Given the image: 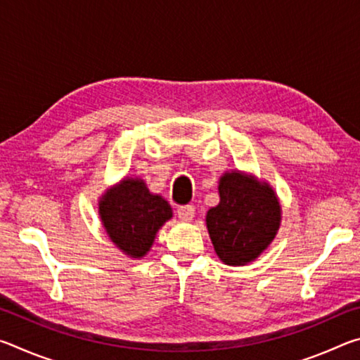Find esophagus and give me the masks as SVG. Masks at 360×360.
<instances>
[{"label": "esophagus", "mask_w": 360, "mask_h": 360, "mask_svg": "<svg viewBox=\"0 0 360 360\" xmlns=\"http://www.w3.org/2000/svg\"><path fill=\"white\" fill-rule=\"evenodd\" d=\"M178 216L181 221L184 222H191L193 216H195V208L192 205H186V206H179L178 208Z\"/></svg>", "instance_id": "1"}]
</instances>
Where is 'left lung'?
<instances>
[{
    "label": "left lung",
    "instance_id": "left-lung-1",
    "mask_svg": "<svg viewBox=\"0 0 360 360\" xmlns=\"http://www.w3.org/2000/svg\"><path fill=\"white\" fill-rule=\"evenodd\" d=\"M219 203L206 212V229L225 265L254 262L276 238L283 210L276 192L251 173L231 169L219 178Z\"/></svg>",
    "mask_w": 360,
    "mask_h": 360
}]
</instances>
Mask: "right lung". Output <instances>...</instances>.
I'll return each mask as SVG.
<instances>
[{
  "instance_id": "add662e5",
  "label": "right lung",
  "mask_w": 360,
  "mask_h": 360,
  "mask_svg": "<svg viewBox=\"0 0 360 360\" xmlns=\"http://www.w3.org/2000/svg\"><path fill=\"white\" fill-rule=\"evenodd\" d=\"M98 216L112 245L127 257L139 260L150 251L173 210L162 195L149 191L144 179L125 176L101 193Z\"/></svg>"
}]
</instances>
